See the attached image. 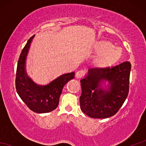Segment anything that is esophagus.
Segmentation results:
<instances>
[{
	"mask_svg": "<svg viewBox=\"0 0 146 146\" xmlns=\"http://www.w3.org/2000/svg\"><path fill=\"white\" fill-rule=\"evenodd\" d=\"M85 75V71H82V70H80L78 71H77V72L76 73L75 76H76V78H82Z\"/></svg>",
	"mask_w": 146,
	"mask_h": 146,
	"instance_id": "1",
	"label": "esophagus"
}]
</instances>
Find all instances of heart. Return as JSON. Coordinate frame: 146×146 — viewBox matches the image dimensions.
Wrapping results in <instances>:
<instances>
[{
	"label": "heart",
	"mask_w": 146,
	"mask_h": 146,
	"mask_svg": "<svg viewBox=\"0 0 146 146\" xmlns=\"http://www.w3.org/2000/svg\"><path fill=\"white\" fill-rule=\"evenodd\" d=\"M93 51L97 55L95 64L100 69H108L118 63L122 56V49L107 40H100L96 42Z\"/></svg>",
	"instance_id": "obj_1"
}]
</instances>
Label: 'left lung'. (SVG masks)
Segmentation results:
<instances>
[{"instance_id": "8db88e82", "label": "left lung", "mask_w": 146, "mask_h": 146, "mask_svg": "<svg viewBox=\"0 0 146 146\" xmlns=\"http://www.w3.org/2000/svg\"><path fill=\"white\" fill-rule=\"evenodd\" d=\"M131 69L129 61L108 69H90L86 78L80 81V104L83 112L95 119H105L117 113L129 94ZM104 81L110 83L108 91L99 88Z\"/></svg>"}]
</instances>
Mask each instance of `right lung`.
Masks as SVG:
<instances>
[{
  "instance_id": "right-lung-1",
  "label": "right lung",
  "mask_w": 146,
  "mask_h": 146,
  "mask_svg": "<svg viewBox=\"0 0 146 146\" xmlns=\"http://www.w3.org/2000/svg\"><path fill=\"white\" fill-rule=\"evenodd\" d=\"M35 35L30 38L21 51L19 58L15 88L18 95L30 110L36 113H47L54 110L59 104V99L64 86L74 78L75 73L64 74L49 85L39 86L26 76L25 61L30 44Z\"/></svg>"
}]
</instances>
